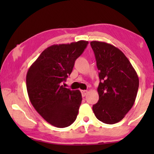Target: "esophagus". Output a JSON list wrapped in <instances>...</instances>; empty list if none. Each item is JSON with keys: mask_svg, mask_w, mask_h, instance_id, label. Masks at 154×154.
Returning <instances> with one entry per match:
<instances>
[{"mask_svg": "<svg viewBox=\"0 0 154 154\" xmlns=\"http://www.w3.org/2000/svg\"><path fill=\"white\" fill-rule=\"evenodd\" d=\"M88 93V90H81V94L83 97H85Z\"/></svg>", "mask_w": 154, "mask_h": 154, "instance_id": "esophagus-1", "label": "esophagus"}]
</instances>
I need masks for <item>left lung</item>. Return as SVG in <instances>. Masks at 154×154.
Instances as JSON below:
<instances>
[{"label": "left lung", "instance_id": "8db88e82", "mask_svg": "<svg viewBox=\"0 0 154 154\" xmlns=\"http://www.w3.org/2000/svg\"><path fill=\"white\" fill-rule=\"evenodd\" d=\"M100 82L99 101L92 110L99 121L106 124L121 121L133 106L139 78L123 52L105 42L92 41Z\"/></svg>", "mask_w": 154, "mask_h": 154}]
</instances>
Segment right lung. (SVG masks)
Returning <instances> with one entry per match:
<instances>
[{
    "instance_id": "add662e5",
    "label": "right lung",
    "mask_w": 154,
    "mask_h": 154,
    "mask_svg": "<svg viewBox=\"0 0 154 154\" xmlns=\"http://www.w3.org/2000/svg\"><path fill=\"white\" fill-rule=\"evenodd\" d=\"M88 41L53 45L42 52L29 69L26 89L30 102L48 123L66 128L76 119L82 95L62 85Z\"/></svg>"
}]
</instances>
